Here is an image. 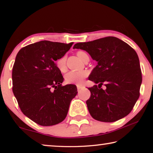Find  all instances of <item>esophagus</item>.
Instances as JSON below:
<instances>
[{
	"label": "esophagus",
	"instance_id": "obj_1",
	"mask_svg": "<svg viewBox=\"0 0 153 153\" xmlns=\"http://www.w3.org/2000/svg\"><path fill=\"white\" fill-rule=\"evenodd\" d=\"M83 87H84V86H82V85H77V90H79L80 89H82Z\"/></svg>",
	"mask_w": 153,
	"mask_h": 153
}]
</instances>
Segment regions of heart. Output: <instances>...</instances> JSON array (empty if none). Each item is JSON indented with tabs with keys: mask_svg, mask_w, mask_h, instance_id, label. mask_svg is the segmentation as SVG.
I'll return each instance as SVG.
<instances>
[{
	"mask_svg": "<svg viewBox=\"0 0 153 153\" xmlns=\"http://www.w3.org/2000/svg\"><path fill=\"white\" fill-rule=\"evenodd\" d=\"M76 55L82 61L86 62L89 60V56L84 51H77ZM56 65L58 69L61 72L67 71V56L63 55L56 61ZM88 76V72L86 70L79 71H70L65 76V82L68 84H82L85 78Z\"/></svg>",
	"mask_w": 153,
	"mask_h": 153,
	"instance_id": "obj_1",
	"label": "heart"
}]
</instances>
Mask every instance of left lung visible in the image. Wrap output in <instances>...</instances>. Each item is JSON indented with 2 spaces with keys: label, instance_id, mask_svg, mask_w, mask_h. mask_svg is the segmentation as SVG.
<instances>
[{
  "label": "left lung",
  "instance_id": "8db88e82",
  "mask_svg": "<svg viewBox=\"0 0 153 153\" xmlns=\"http://www.w3.org/2000/svg\"><path fill=\"white\" fill-rule=\"evenodd\" d=\"M74 48L87 51L98 62L89 80L94 85L86 101L94 120L114 122L131 112L140 97L142 72L138 55L133 48L113 36L79 42ZM102 85L106 87L101 88Z\"/></svg>",
  "mask_w": 153,
  "mask_h": 153
}]
</instances>
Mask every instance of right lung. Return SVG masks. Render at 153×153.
<instances>
[{"mask_svg": "<svg viewBox=\"0 0 153 153\" xmlns=\"http://www.w3.org/2000/svg\"><path fill=\"white\" fill-rule=\"evenodd\" d=\"M73 44L40 41L20 49L15 58L13 92L22 113L38 125L62 122L77 94L75 85L62 86L64 78L55 63Z\"/></svg>", "mask_w": 153, "mask_h": 153, "instance_id": "obj_1", "label": "right lung"}]
</instances>
